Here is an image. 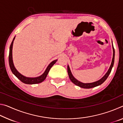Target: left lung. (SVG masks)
I'll list each match as a JSON object with an SVG mask.
<instances>
[{"label": "left lung", "mask_w": 123, "mask_h": 123, "mask_svg": "<svg viewBox=\"0 0 123 123\" xmlns=\"http://www.w3.org/2000/svg\"><path fill=\"white\" fill-rule=\"evenodd\" d=\"M112 48H113V58H112V63L111 66H110V67L109 68V70H108L107 72L106 73L105 75H104L103 78H102L100 80H99L98 81H97L96 82H92V83H88V84H84V83H82L81 82L79 81L78 80H77L76 79L74 78V77L73 76V75L72 74L71 72H70V68L69 66H68L67 67V70H68V75H69L70 80H71V81L74 83V84L76 85V86H78L79 87H81V88H93V87H95L96 86H99V85H100L101 84H103V83L106 80L107 78L109 76V74H110V73L111 72L112 68L113 66V64H114V49L113 46H112Z\"/></svg>", "instance_id": "8db88e82"}]
</instances>
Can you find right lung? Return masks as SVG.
Returning <instances> with one entry per match:
<instances>
[{
	"instance_id": "add662e5",
	"label": "right lung",
	"mask_w": 123,
	"mask_h": 123,
	"mask_svg": "<svg viewBox=\"0 0 123 123\" xmlns=\"http://www.w3.org/2000/svg\"><path fill=\"white\" fill-rule=\"evenodd\" d=\"M15 37H14V38L12 41L11 45L10 47V52H9V65L10 69H11L12 72L13 73V74L15 75L17 78L19 80H20L22 82L26 84H39L43 82V81L45 80V79L46 78L49 72L50 68L52 67L54 64L56 63V62L57 61V60H54L53 62H51L49 64V66H48L46 70L44 72L42 75L40 76L37 77V78H27L23 75L21 74H20L17 70L14 67V64L13 63V60H12V46H13V41Z\"/></svg>"
}]
</instances>
